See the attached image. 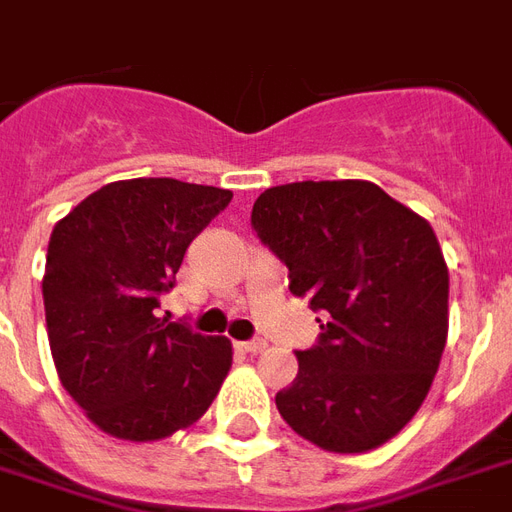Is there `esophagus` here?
Returning <instances> with one entry per match:
<instances>
[{
    "label": "esophagus",
    "instance_id": "esophagus-1",
    "mask_svg": "<svg viewBox=\"0 0 512 512\" xmlns=\"http://www.w3.org/2000/svg\"><path fill=\"white\" fill-rule=\"evenodd\" d=\"M238 351H244V354H263L266 351V340H249V343H235Z\"/></svg>",
    "mask_w": 512,
    "mask_h": 512
}]
</instances>
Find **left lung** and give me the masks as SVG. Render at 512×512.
<instances>
[{
    "instance_id": "obj_1",
    "label": "left lung",
    "mask_w": 512,
    "mask_h": 512,
    "mask_svg": "<svg viewBox=\"0 0 512 512\" xmlns=\"http://www.w3.org/2000/svg\"><path fill=\"white\" fill-rule=\"evenodd\" d=\"M252 227L288 266L290 293L321 312L279 414L326 452L376 450L419 411L447 343L450 274L433 227L370 180L271 186Z\"/></svg>"
}]
</instances>
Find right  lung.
I'll list each match as a JSON object with an SVG mask.
<instances>
[{
	"mask_svg": "<svg viewBox=\"0 0 512 512\" xmlns=\"http://www.w3.org/2000/svg\"><path fill=\"white\" fill-rule=\"evenodd\" d=\"M233 191L175 178L106 183L54 224L43 274L51 356L95 428L158 441L194 425L233 365L227 337L158 318L189 244Z\"/></svg>",
	"mask_w": 512,
	"mask_h": 512,
	"instance_id": "add662e5",
	"label": "right lung"
}]
</instances>
